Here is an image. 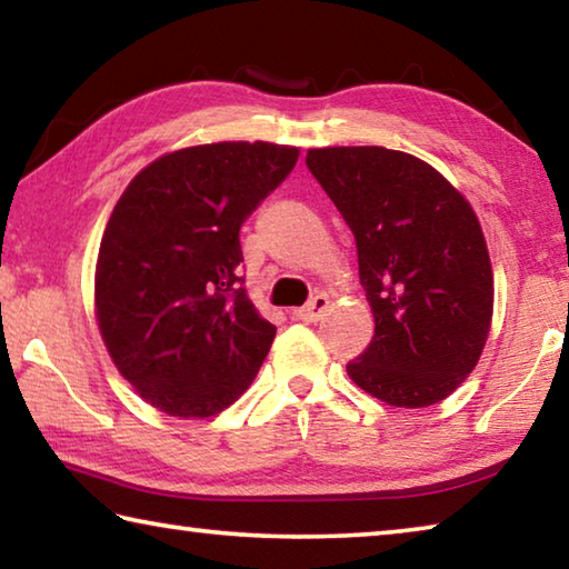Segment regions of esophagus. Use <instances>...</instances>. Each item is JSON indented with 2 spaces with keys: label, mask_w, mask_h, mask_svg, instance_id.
<instances>
[{
  "label": "esophagus",
  "mask_w": 569,
  "mask_h": 569,
  "mask_svg": "<svg viewBox=\"0 0 569 569\" xmlns=\"http://www.w3.org/2000/svg\"><path fill=\"white\" fill-rule=\"evenodd\" d=\"M326 311H329V296L316 293L303 308L293 311V316H296V319H301V321H319V319H323Z\"/></svg>",
  "instance_id": "esophagus-1"
}]
</instances>
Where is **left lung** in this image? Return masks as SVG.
I'll return each instance as SVG.
<instances>
[{"label": "left lung", "instance_id": "8db88e82", "mask_svg": "<svg viewBox=\"0 0 569 569\" xmlns=\"http://www.w3.org/2000/svg\"><path fill=\"white\" fill-rule=\"evenodd\" d=\"M359 250L373 339L346 363L391 407L447 399L485 349L495 281L475 210L427 162L387 148L308 150Z\"/></svg>", "mask_w": 569, "mask_h": 569}]
</instances>
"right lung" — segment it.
I'll return each mask as SVG.
<instances>
[{"mask_svg":"<svg viewBox=\"0 0 569 569\" xmlns=\"http://www.w3.org/2000/svg\"><path fill=\"white\" fill-rule=\"evenodd\" d=\"M296 160L273 142L186 148L138 172L112 210L94 273L100 333L122 377L170 417L228 409L271 349L238 233Z\"/></svg>","mask_w":569,"mask_h":569,"instance_id":"obj_1","label":"right lung"}]
</instances>
